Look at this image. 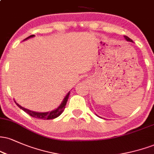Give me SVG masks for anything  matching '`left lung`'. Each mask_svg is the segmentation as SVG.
<instances>
[{"label":"left lung","mask_w":154,"mask_h":154,"mask_svg":"<svg viewBox=\"0 0 154 154\" xmlns=\"http://www.w3.org/2000/svg\"><path fill=\"white\" fill-rule=\"evenodd\" d=\"M124 37H125V38L126 39V40H128V41H130V42H133V41H132V40H131V39H130V38H128V36H125H125H124Z\"/></svg>","instance_id":"1"}]
</instances>
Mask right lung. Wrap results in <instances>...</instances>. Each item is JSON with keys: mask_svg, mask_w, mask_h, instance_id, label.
<instances>
[{"mask_svg": "<svg viewBox=\"0 0 154 154\" xmlns=\"http://www.w3.org/2000/svg\"><path fill=\"white\" fill-rule=\"evenodd\" d=\"M34 36H35L34 35H30V36L28 37V38L24 39V40H27V39H29L30 38H33ZM69 93H70V92H69V93H67L66 97L63 98V100L62 101V103H61V105H60L57 108V109H55V110L51 111H48V112H36V111L29 110V109H25V108L19 105V104L17 103L16 101H15V103L19 108H20L21 109H22L23 111H25L26 113H27L29 115L32 116V117L37 118V119H55V118L58 117V116H60L61 114H62V112L65 109V106H66L67 100H68L69 96Z\"/></svg>", "mask_w": 154, "mask_h": 154, "instance_id": "add662e5", "label": "right lung"}]
</instances>
